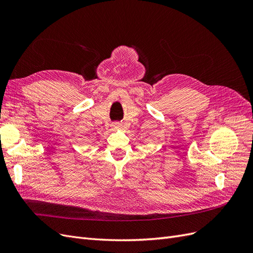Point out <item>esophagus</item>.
<instances>
[{
    "label": "esophagus",
    "instance_id": "1",
    "mask_svg": "<svg viewBox=\"0 0 253 253\" xmlns=\"http://www.w3.org/2000/svg\"><path fill=\"white\" fill-rule=\"evenodd\" d=\"M120 126H121V124H119L118 121H115V122H113V124H112V127H113V129L120 128Z\"/></svg>",
    "mask_w": 253,
    "mask_h": 253
}]
</instances>
